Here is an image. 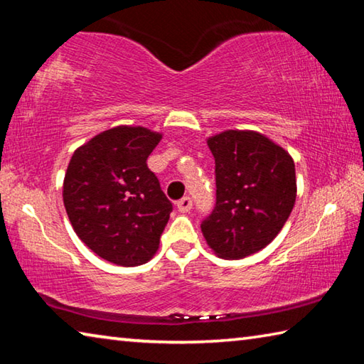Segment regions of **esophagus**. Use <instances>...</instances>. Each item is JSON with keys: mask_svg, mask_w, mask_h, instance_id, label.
<instances>
[{"mask_svg": "<svg viewBox=\"0 0 364 364\" xmlns=\"http://www.w3.org/2000/svg\"><path fill=\"white\" fill-rule=\"evenodd\" d=\"M176 207L181 213H186V212L191 210V207H193V200H191V197L186 196V197H183V199L176 202Z\"/></svg>", "mask_w": 364, "mask_h": 364, "instance_id": "obj_1", "label": "esophagus"}]
</instances>
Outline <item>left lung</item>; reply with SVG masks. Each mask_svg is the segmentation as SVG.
<instances>
[{"mask_svg": "<svg viewBox=\"0 0 364 364\" xmlns=\"http://www.w3.org/2000/svg\"><path fill=\"white\" fill-rule=\"evenodd\" d=\"M207 144L217 202L200 230L218 257L239 260L267 247L284 226L297 196L295 165L289 152L257 132L228 130Z\"/></svg>", "mask_w": 364, "mask_h": 364, "instance_id": "8db88e82", "label": "left lung"}]
</instances>
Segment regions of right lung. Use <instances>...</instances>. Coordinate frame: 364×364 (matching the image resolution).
Instances as JSON below:
<instances>
[{
  "label": "right lung",
  "instance_id": "1",
  "mask_svg": "<svg viewBox=\"0 0 364 364\" xmlns=\"http://www.w3.org/2000/svg\"><path fill=\"white\" fill-rule=\"evenodd\" d=\"M162 134L144 127H115L73 152L64 178V205L77 236L120 267L147 263L173 205L147 157Z\"/></svg>",
  "mask_w": 364,
  "mask_h": 364
}]
</instances>
